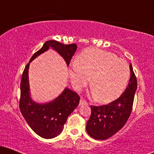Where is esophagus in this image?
I'll return each instance as SVG.
<instances>
[{
	"label": "esophagus",
	"mask_w": 154,
	"mask_h": 154,
	"mask_svg": "<svg viewBox=\"0 0 154 154\" xmlns=\"http://www.w3.org/2000/svg\"><path fill=\"white\" fill-rule=\"evenodd\" d=\"M82 105H88V103L86 100H85L82 98H81L80 101H79V106H82Z\"/></svg>",
	"instance_id": "esophagus-1"
}]
</instances>
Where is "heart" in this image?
<instances>
[{
  "label": "heart",
  "instance_id": "1",
  "mask_svg": "<svg viewBox=\"0 0 154 154\" xmlns=\"http://www.w3.org/2000/svg\"><path fill=\"white\" fill-rule=\"evenodd\" d=\"M130 66L108 51L88 48L82 51L69 70L73 86L80 90L89 82L93 94L100 103H107L122 94L130 78Z\"/></svg>",
  "mask_w": 154,
  "mask_h": 154
}]
</instances>
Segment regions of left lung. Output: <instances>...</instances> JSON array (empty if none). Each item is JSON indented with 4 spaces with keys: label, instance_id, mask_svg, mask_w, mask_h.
<instances>
[{
    "label": "left lung",
    "instance_id": "left-lung-1",
    "mask_svg": "<svg viewBox=\"0 0 154 154\" xmlns=\"http://www.w3.org/2000/svg\"><path fill=\"white\" fill-rule=\"evenodd\" d=\"M130 79L128 86L119 98L108 105L91 106V115L86 125V131L93 138H109L125 126L131 114L137 90V79L130 64Z\"/></svg>",
    "mask_w": 154,
    "mask_h": 154
}]
</instances>
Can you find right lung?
Listing matches in <instances>:
<instances>
[{
    "mask_svg": "<svg viewBox=\"0 0 154 154\" xmlns=\"http://www.w3.org/2000/svg\"><path fill=\"white\" fill-rule=\"evenodd\" d=\"M49 48L54 49L61 55L69 66L77 46L76 44L64 45L56 40L46 41L43 47L32 56L23 72L19 101L21 113L32 130L45 139L54 138L61 134L67 118L77 107L79 102V95L67 88H65L57 98L46 103H38L32 98L28 75L29 64Z\"/></svg>",
    "mask_w": 154,
    "mask_h": 154,
    "instance_id": "1",
    "label": "right lung"
}]
</instances>
